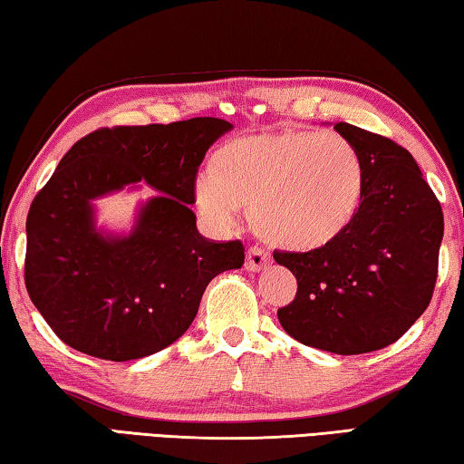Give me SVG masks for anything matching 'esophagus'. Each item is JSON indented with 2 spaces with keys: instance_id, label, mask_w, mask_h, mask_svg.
Returning a JSON list of instances; mask_svg holds the SVG:
<instances>
[{
  "instance_id": "obj_1",
  "label": "esophagus",
  "mask_w": 464,
  "mask_h": 464,
  "mask_svg": "<svg viewBox=\"0 0 464 464\" xmlns=\"http://www.w3.org/2000/svg\"><path fill=\"white\" fill-rule=\"evenodd\" d=\"M268 264H270V254H268V251H264L262 247H251V249L247 251L246 270H249V272H260V270H264Z\"/></svg>"
}]
</instances>
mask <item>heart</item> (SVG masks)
I'll return each mask as SVG.
<instances>
[{"mask_svg": "<svg viewBox=\"0 0 464 464\" xmlns=\"http://www.w3.org/2000/svg\"><path fill=\"white\" fill-rule=\"evenodd\" d=\"M358 149L337 132L282 130L241 137L215 153L213 169L196 176L194 196L217 225L251 207L256 231L272 246L309 251L350 229L364 202Z\"/></svg>", "mask_w": 464, "mask_h": 464, "instance_id": "heart-1", "label": "heart"}]
</instances>
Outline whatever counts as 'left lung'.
<instances>
[{
	"instance_id": "left-lung-1",
	"label": "left lung",
	"mask_w": 464,
	"mask_h": 464,
	"mask_svg": "<svg viewBox=\"0 0 464 464\" xmlns=\"http://www.w3.org/2000/svg\"><path fill=\"white\" fill-rule=\"evenodd\" d=\"M334 129L362 157V208L325 247L274 251L298 285L278 321L296 342L352 356L397 342L428 309L444 217L407 149L348 122Z\"/></svg>"
}]
</instances>
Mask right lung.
Masks as SVG:
<instances>
[{
	"mask_svg": "<svg viewBox=\"0 0 464 464\" xmlns=\"http://www.w3.org/2000/svg\"><path fill=\"white\" fill-rule=\"evenodd\" d=\"M231 129L213 116L98 129L69 149L26 218V290L61 342L112 362L155 354L192 325L208 282L241 268L243 243L202 237L188 207ZM140 179L162 194L129 236L100 234L91 200Z\"/></svg>",
	"mask_w": 464,
	"mask_h": 464,
	"instance_id": "add662e5",
	"label": "right lung"
}]
</instances>
